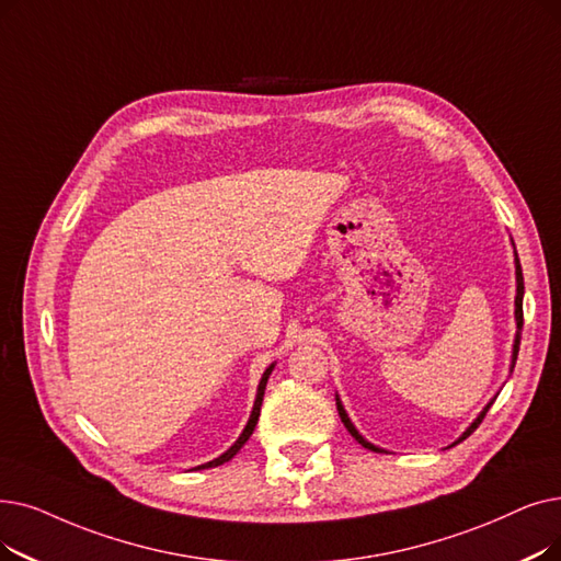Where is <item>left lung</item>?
<instances>
[{
  "label": "left lung",
  "mask_w": 561,
  "mask_h": 561,
  "mask_svg": "<svg viewBox=\"0 0 561 561\" xmlns=\"http://www.w3.org/2000/svg\"><path fill=\"white\" fill-rule=\"evenodd\" d=\"M516 282H518V294H516V323H518V334H516V344H514V364H511V371H514V367H516V359H518V348H520V332H523V290H525V284H523V267H520V261H518V256H516ZM493 403H489L483 408V412L481 415L474 420V424L462 433V437L460 440H466L468 435H472L474 431H477V426L483 422V417H485V412H489V408H491ZM336 410H339V417H341V422H344V426L348 428V433L355 437V440L364 447V449H371V451H380L382 454V449H378V447H374L371 443H367L364 440V437L355 431V426L351 424V420H348V415H346V410H344V405H341V401L336 399ZM458 440V443H460Z\"/></svg>",
  "instance_id": "left-lung-1"
}]
</instances>
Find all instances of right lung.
Segmentation results:
<instances>
[{
    "label": "right lung",
    "mask_w": 561,
    "mask_h": 561,
    "mask_svg": "<svg viewBox=\"0 0 561 561\" xmlns=\"http://www.w3.org/2000/svg\"><path fill=\"white\" fill-rule=\"evenodd\" d=\"M271 374H273V367H267V369H265V374L261 376V382H259V389H256V401H254L252 417H250V422H248L245 431L240 433V437H238V440H236V445H233L229 451H225L220 458H215V460H210V462H206V466H199V468H217V466H222V462L231 460V458H233V456L240 451V447L250 440V435L254 433V426H256V422H259V415H261V403H263L265 382H267V378H271ZM199 468H197V470H199Z\"/></svg>",
    "instance_id": "obj_1"
}]
</instances>
